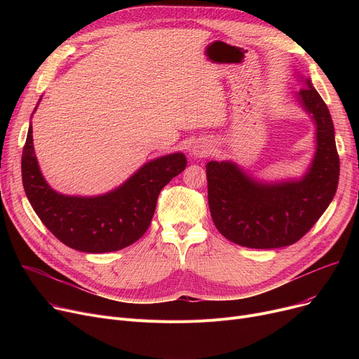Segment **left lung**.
Instances as JSON below:
<instances>
[{
	"instance_id": "left-lung-1",
	"label": "left lung",
	"mask_w": 359,
	"mask_h": 359,
	"mask_svg": "<svg viewBox=\"0 0 359 359\" xmlns=\"http://www.w3.org/2000/svg\"><path fill=\"white\" fill-rule=\"evenodd\" d=\"M317 126V149L301 180L265 184L230 161L206 164L208 203L218 231L250 249H278L306 236L332 202L339 182V156L329 109L307 80L298 93Z\"/></svg>"
}]
</instances>
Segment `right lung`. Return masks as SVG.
Masks as SVG:
<instances>
[{"mask_svg":"<svg viewBox=\"0 0 359 359\" xmlns=\"http://www.w3.org/2000/svg\"><path fill=\"white\" fill-rule=\"evenodd\" d=\"M186 164L182 153L168 154L147 163L106 195H60L50 189L37 165L30 125L22 156V177L32 208L56 238L75 250L106 253L128 248L142 237L161 189L183 172Z\"/></svg>","mask_w":359,"mask_h":359,"instance_id":"obj_1","label":"right lung"}]
</instances>
